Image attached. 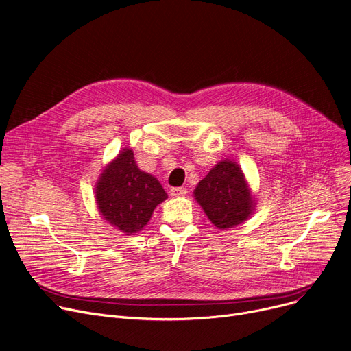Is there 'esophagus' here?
<instances>
[{
	"label": "esophagus",
	"instance_id": "1",
	"mask_svg": "<svg viewBox=\"0 0 351 351\" xmlns=\"http://www.w3.org/2000/svg\"><path fill=\"white\" fill-rule=\"evenodd\" d=\"M170 194L173 197H181V195H186L187 194V190L184 187H173L170 190Z\"/></svg>",
	"mask_w": 351,
	"mask_h": 351
}]
</instances>
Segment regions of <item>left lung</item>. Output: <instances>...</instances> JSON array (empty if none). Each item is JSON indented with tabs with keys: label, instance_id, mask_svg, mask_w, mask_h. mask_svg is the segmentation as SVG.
<instances>
[{
	"label": "left lung",
	"instance_id": "1",
	"mask_svg": "<svg viewBox=\"0 0 351 351\" xmlns=\"http://www.w3.org/2000/svg\"><path fill=\"white\" fill-rule=\"evenodd\" d=\"M194 197L208 220L220 230L236 227L252 215L256 199L240 165L223 160L198 182Z\"/></svg>",
	"mask_w": 351,
	"mask_h": 351
}]
</instances>
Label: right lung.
Returning <instances> with one entry per match:
<instances>
[{
	"instance_id": "obj_1",
	"label": "right lung",
	"mask_w": 351,
	"mask_h": 351,
	"mask_svg": "<svg viewBox=\"0 0 351 351\" xmlns=\"http://www.w3.org/2000/svg\"><path fill=\"white\" fill-rule=\"evenodd\" d=\"M165 198L169 195L160 181L138 169L130 148H124L106 167L95 186L99 214L125 236L143 230Z\"/></svg>"
}]
</instances>
